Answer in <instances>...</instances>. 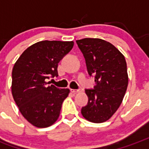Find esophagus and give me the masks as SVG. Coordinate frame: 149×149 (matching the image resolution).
I'll list each match as a JSON object with an SVG mask.
<instances>
[{"mask_svg":"<svg viewBox=\"0 0 149 149\" xmlns=\"http://www.w3.org/2000/svg\"><path fill=\"white\" fill-rule=\"evenodd\" d=\"M81 91H83V89L82 88L77 89V90H76V89H71V92H72V93H77V92H81Z\"/></svg>","mask_w":149,"mask_h":149,"instance_id":"1","label":"esophagus"}]
</instances>
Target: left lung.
I'll return each instance as SVG.
<instances>
[{
  "label": "left lung",
  "mask_w": 149,
  "mask_h": 149,
  "mask_svg": "<svg viewBox=\"0 0 149 149\" xmlns=\"http://www.w3.org/2000/svg\"><path fill=\"white\" fill-rule=\"evenodd\" d=\"M77 43L89 76H93L95 82L94 88L85 90L88 102L81 114L89 122H104L118 109L127 89L125 57L112 44L100 38H83Z\"/></svg>",
  "instance_id": "1"
}]
</instances>
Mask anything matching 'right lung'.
I'll return each mask as SVG.
<instances>
[{
	"label": "right lung",
	"instance_id": "obj_1",
	"mask_svg": "<svg viewBox=\"0 0 149 149\" xmlns=\"http://www.w3.org/2000/svg\"><path fill=\"white\" fill-rule=\"evenodd\" d=\"M73 44L72 41H41L25 49L14 65L13 99L22 115L36 127L53 125L69 95V89L49 85L47 79L58 77V63Z\"/></svg>",
	"mask_w": 149,
	"mask_h": 149
}]
</instances>
